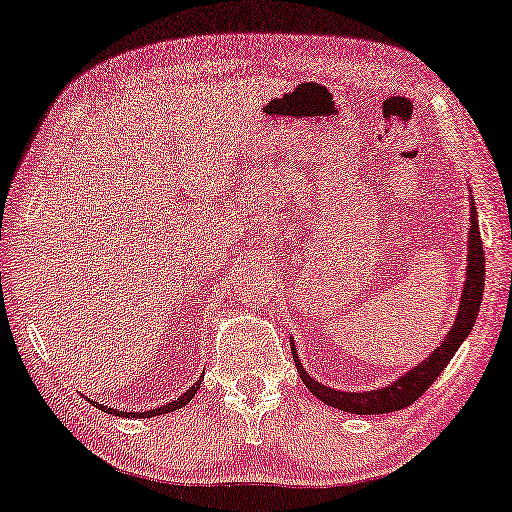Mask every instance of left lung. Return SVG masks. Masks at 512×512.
I'll use <instances>...</instances> for the list:
<instances>
[{"mask_svg":"<svg viewBox=\"0 0 512 512\" xmlns=\"http://www.w3.org/2000/svg\"><path fill=\"white\" fill-rule=\"evenodd\" d=\"M467 282H464V292L460 308H457V319L453 329L448 331L446 340L434 349V352L425 358L423 363H418L414 370L400 377L395 384L379 388V391L368 393H345V391H333L329 386H322L319 381L310 379L308 372L303 370L292 347V356L296 363V370L303 379V384L308 386L312 395H317L319 400L331 404V407L340 411H349V414H388V411H398L414 404L421 395L434 384V379L441 375V370L446 368L448 361L455 356L457 347L462 345L467 338L471 326L476 324L480 301H483V287H485V253H483V241H480L478 230V216L476 207H471V230H469V255H467Z\"/></svg>","mask_w":512,"mask_h":512,"instance_id":"8db88e82","label":"left lung"}]
</instances>
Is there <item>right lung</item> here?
<instances>
[{"label":"right lung","instance_id":"right-lung-1","mask_svg":"<svg viewBox=\"0 0 512 512\" xmlns=\"http://www.w3.org/2000/svg\"><path fill=\"white\" fill-rule=\"evenodd\" d=\"M197 388H200V381H197V384H193L188 388L186 393L181 395V398H174L170 404H163V407H158V409H151V411H133V414H128V411H117V409H110V407H103V404H98V402H91L94 404L96 409H101V411H108V414H112V416H126V418H151V416H160V414H170V411H177V409H181V407H186V404L193 400V395L197 393Z\"/></svg>","mask_w":512,"mask_h":512}]
</instances>
